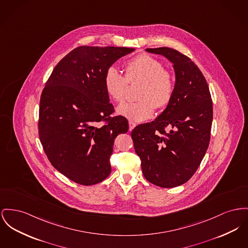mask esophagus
<instances>
[{
    "label": "esophagus",
    "mask_w": 248,
    "mask_h": 248,
    "mask_svg": "<svg viewBox=\"0 0 248 248\" xmlns=\"http://www.w3.org/2000/svg\"><path fill=\"white\" fill-rule=\"evenodd\" d=\"M128 124H129V131H132V130L134 129V127L136 126V124H135L134 122H131V121H129Z\"/></svg>",
    "instance_id": "34e87169"
}]
</instances>
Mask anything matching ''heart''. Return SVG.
Listing matches in <instances>:
<instances>
[{
	"mask_svg": "<svg viewBox=\"0 0 248 248\" xmlns=\"http://www.w3.org/2000/svg\"><path fill=\"white\" fill-rule=\"evenodd\" d=\"M127 82H142L137 94L139 100L120 105L117 112L134 122L151 118L155 108H166L174 93L173 75L164 69L159 60L148 54H140L128 62L125 65V77L114 66L108 68L104 76L105 91L115 102L125 99Z\"/></svg>",
	"mask_w": 248,
	"mask_h": 248,
	"instance_id": "obj_1",
	"label": "heart"
}]
</instances>
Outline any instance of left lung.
<instances>
[{"label":"left lung","mask_w":248,"mask_h":248,"mask_svg":"<svg viewBox=\"0 0 248 248\" xmlns=\"http://www.w3.org/2000/svg\"><path fill=\"white\" fill-rule=\"evenodd\" d=\"M146 51L173 63L174 93L155 121L133 129L132 140L146 180L170 188L186 183L203 159L211 137L213 102L207 81L191 59L167 46Z\"/></svg>","instance_id":"1"}]
</instances>
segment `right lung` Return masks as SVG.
Returning a JSON list of instances; mask_svg holds the SVG:
<instances>
[{
	"instance_id": "add662e5",
	"label": "right lung",
	"mask_w": 248,
	"mask_h": 248,
	"mask_svg": "<svg viewBox=\"0 0 248 248\" xmlns=\"http://www.w3.org/2000/svg\"><path fill=\"white\" fill-rule=\"evenodd\" d=\"M134 50L76 47L59 62L46 82L39 106V139L51 165L77 184L95 185L110 174L114 140L128 131V122L110 116L114 107L105 91L104 76L118 59Z\"/></svg>"
}]
</instances>
